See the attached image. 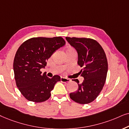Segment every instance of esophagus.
Masks as SVG:
<instances>
[{"instance_id":"34e87169","label":"esophagus","mask_w":129,"mask_h":129,"mask_svg":"<svg viewBox=\"0 0 129 129\" xmlns=\"http://www.w3.org/2000/svg\"><path fill=\"white\" fill-rule=\"evenodd\" d=\"M70 81L71 80H70V79L64 78V77H61V81L62 82H70Z\"/></svg>"}]
</instances>
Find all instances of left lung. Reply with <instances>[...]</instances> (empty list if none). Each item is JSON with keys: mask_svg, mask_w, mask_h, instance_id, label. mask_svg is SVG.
I'll return each instance as SVG.
<instances>
[{"mask_svg": "<svg viewBox=\"0 0 129 129\" xmlns=\"http://www.w3.org/2000/svg\"><path fill=\"white\" fill-rule=\"evenodd\" d=\"M68 42L78 52V64L82 69L81 76L84 80L78 85L77 91L70 94L71 99L77 103H91L98 97L105 84L108 71L106 55L102 46L93 39L66 37Z\"/></svg>", "mask_w": 129, "mask_h": 129, "instance_id": "1", "label": "left lung"}]
</instances>
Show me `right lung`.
<instances>
[{"label":"right lung","instance_id":"right-lung-1","mask_svg":"<svg viewBox=\"0 0 129 129\" xmlns=\"http://www.w3.org/2000/svg\"><path fill=\"white\" fill-rule=\"evenodd\" d=\"M65 44L61 37H37L27 39L18 48L13 61L15 79L19 90L27 100L41 103L51 97V91L61 77L55 75L49 78L41 69L46 66L53 53Z\"/></svg>","mask_w":129,"mask_h":129}]
</instances>
